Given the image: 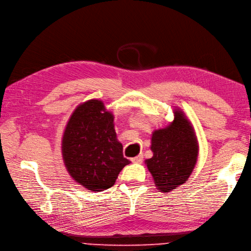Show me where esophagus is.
I'll return each instance as SVG.
<instances>
[{
    "label": "esophagus",
    "mask_w": 251,
    "mask_h": 251,
    "mask_svg": "<svg viewBox=\"0 0 251 251\" xmlns=\"http://www.w3.org/2000/svg\"><path fill=\"white\" fill-rule=\"evenodd\" d=\"M131 161L133 163H142L143 162V155L141 154V155H137V157L132 158Z\"/></svg>",
    "instance_id": "34e87169"
}]
</instances>
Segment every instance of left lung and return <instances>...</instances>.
<instances>
[{
	"mask_svg": "<svg viewBox=\"0 0 251 251\" xmlns=\"http://www.w3.org/2000/svg\"><path fill=\"white\" fill-rule=\"evenodd\" d=\"M150 149L153 155L145 163L160 192L173 191L188 180L197 164L199 143L181 109H174V120L168 126L153 131Z\"/></svg>",
	"mask_w": 251,
	"mask_h": 251,
	"instance_id": "obj_1",
	"label": "left lung"
}]
</instances>
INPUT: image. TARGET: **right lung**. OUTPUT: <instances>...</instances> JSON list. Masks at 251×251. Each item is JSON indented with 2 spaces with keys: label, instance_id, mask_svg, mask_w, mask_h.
Instances as JSON below:
<instances>
[{
  "label": "right lung",
  "instance_id": "right-lung-1",
  "mask_svg": "<svg viewBox=\"0 0 251 251\" xmlns=\"http://www.w3.org/2000/svg\"><path fill=\"white\" fill-rule=\"evenodd\" d=\"M61 148L71 177L93 192L113 187L121 170L130 163L117 140L114 115L101 100H89L76 107L65 126Z\"/></svg>",
  "mask_w": 251,
  "mask_h": 251
}]
</instances>
